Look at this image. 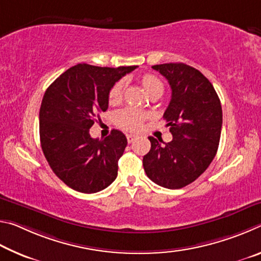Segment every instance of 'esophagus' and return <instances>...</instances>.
Returning <instances> with one entry per match:
<instances>
[{
  "instance_id": "obj_1",
  "label": "esophagus",
  "mask_w": 261,
  "mask_h": 261,
  "mask_svg": "<svg viewBox=\"0 0 261 261\" xmlns=\"http://www.w3.org/2000/svg\"><path fill=\"white\" fill-rule=\"evenodd\" d=\"M126 139H127V143H132L136 139V136L135 135H126Z\"/></svg>"
}]
</instances>
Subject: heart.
<instances>
[{
    "mask_svg": "<svg viewBox=\"0 0 261 261\" xmlns=\"http://www.w3.org/2000/svg\"><path fill=\"white\" fill-rule=\"evenodd\" d=\"M139 82L143 86L144 91L146 92L149 98L155 95H162L163 93V84L156 76H154L152 73H146L143 74L140 77ZM124 90H125V79H120V81L116 82L112 86L108 94V101L110 105H117L120 103L123 95H124ZM115 123L124 129L126 131H136L138 130L139 127L143 124V122L147 118V115L145 114L141 110L135 109V108H124L118 110V112L115 114Z\"/></svg>",
    "mask_w": 261,
    "mask_h": 261,
    "instance_id": "obj_1",
    "label": "heart"
}]
</instances>
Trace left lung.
I'll return each mask as SVG.
<instances>
[{
    "label": "left lung",
    "mask_w": 261,
    "mask_h": 261,
    "mask_svg": "<svg viewBox=\"0 0 261 261\" xmlns=\"http://www.w3.org/2000/svg\"><path fill=\"white\" fill-rule=\"evenodd\" d=\"M169 83L171 99L163 118L170 143L148 137L151 149L143 159L145 173L160 187L180 189L208 168L218 151L222 108L213 85L199 70L184 63L152 67Z\"/></svg>",
    "instance_id": "obj_1"
}]
</instances>
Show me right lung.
Here are the masks:
<instances>
[{
  "mask_svg": "<svg viewBox=\"0 0 261 261\" xmlns=\"http://www.w3.org/2000/svg\"><path fill=\"white\" fill-rule=\"evenodd\" d=\"M136 68L81 63L47 88L39 113L41 148L51 170L69 188L95 193L116 178L126 137L113 130L106 138L94 139L90 129L99 113L108 109L110 88Z\"/></svg>",
  "mask_w": 261,
  "mask_h": 261,
  "instance_id": "1",
  "label": "right lung"
}]
</instances>
